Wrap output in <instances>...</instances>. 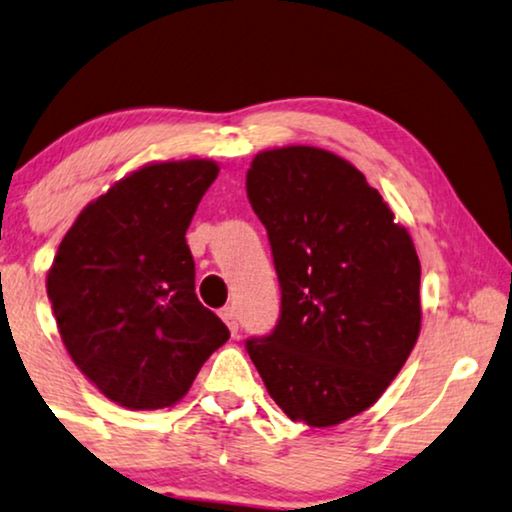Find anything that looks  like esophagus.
I'll use <instances>...</instances> for the list:
<instances>
[{"mask_svg":"<svg viewBox=\"0 0 512 512\" xmlns=\"http://www.w3.org/2000/svg\"><path fill=\"white\" fill-rule=\"evenodd\" d=\"M220 318L224 320V323H227L231 335H236V332H238V318H236L234 306H224V309H220Z\"/></svg>","mask_w":512,"mask_h":512,"instance_id":"1","label":"esophagus"}]
</instances>
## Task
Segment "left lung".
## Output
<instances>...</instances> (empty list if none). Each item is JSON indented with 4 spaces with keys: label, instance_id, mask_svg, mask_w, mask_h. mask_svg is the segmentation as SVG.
Wrapping results in <instances>:
<instances>
[{
    "label": "left lung",
    "instance_id": "1",
    "mask_svg": "<svg viewBox=\"0 0 512 512\" xmlns=\"http://www.w3.org/2000/svg\"><path fill=\"white\" fill-rule=\"evenodd\" d=\"M245 189L281 283L276 327L245 349L292 421L342 424L377 403L417 344V250L365 175L325 149L260 152Z\"/></svg>",
    "mask_w": 512,
    "mask_h": 512
}]
</instances>
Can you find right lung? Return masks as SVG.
Masks as SVG:
<instances>
[{"label":"right lung","mask_w":512,"mask_h":512,"mask_svg":"<svg viewBox=\"0 0 512 512\" xmlns=\"http://www.w3.org/2000/svg\"><path fill=\"white\" fill-rule=\"evenodd\" d=\"M220 166L147 163L88 203L46 276L74 365L128 410L175 405L227 325L194 292L187 229Z\"/></svg>","instance_id":"1"}]
</instances>
